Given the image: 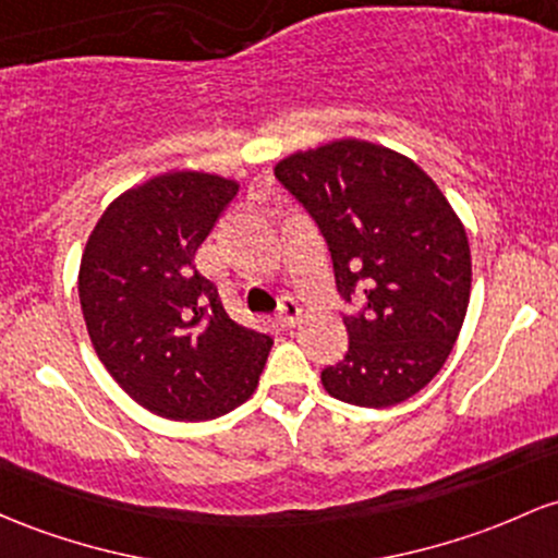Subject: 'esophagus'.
Returning <instances> with one entry per match:
<instances>
[{"label": "esophagus", "mask_w": 558, "mask_h": 558, "mask_svg": "<svg viewBox=\"0 0 558 558\" xmlns=\"http://www.w3.org/2000/svg\"><path fill=\"white\" fill-rule=\"evenodd\" d=\"M299 317H302V307H299L296 302H293L291 296L280 299V307H278V323L283 328H293L299 323Z\"/></svg>", "instance_id": "esophagus-1"}]
</instances>
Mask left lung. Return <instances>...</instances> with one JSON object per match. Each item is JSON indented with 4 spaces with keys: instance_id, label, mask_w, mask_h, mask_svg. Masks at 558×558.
<instances>
[{
    "instance_id": "1",
    "label": "left lung",
    "mask_w": 558,
    "mask_h": 558,
    "mask_svg": "<svg viewBox=\"0 0 558 558\" xmlns=\"http://www.w3.org/2000/svg\"><path fill=\"white\" fill-rule=\"evenodd\" d=\"M275 177L326 238L349 349L320 373L336 400L360 408L405 402L452 352L471 293L461 219L418 163L365 140L293 153Z\"/></svg>"
}]
</instances>
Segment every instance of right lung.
Wrapping results in <instances>:
<instances>
[{"instance_id":"add662e5","label":"right lung","mask_w":558,"mask_h":558,"mask_svg":"<svg viewBox=\"0 0 558 558\" xmlns=\"http://www.w3.org/2000/svg\"><path fill=\"white\" fill-rule=\"evenodd\" d=\"M238 182L169 171L121 193L92 230L78 302L92 347L137 405L209 421L254 395L272 339L238 326L195 251Z\"/></svg>"}]
</instances>
